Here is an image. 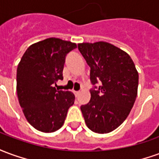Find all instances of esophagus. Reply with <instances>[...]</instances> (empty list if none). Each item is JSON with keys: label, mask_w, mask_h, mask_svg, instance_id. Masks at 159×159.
Masks as SVG:
<instances>
[{"label": "esophagus", "mask_w": 159, "mask_h": 159, "mask_svg": "<svg viewBox=\"0 0 159 159\" xmlns=\"http://www.w3.org/2000/svg\"><path fill=\"white\" fill-rule=\"evenodd\" d=\"M74 93H75V95H76V96L77 97V96H78V95H79L80 92H79V91H74Z\"/></svg>", "instance_id": "esophagus-1"}]
</instances>
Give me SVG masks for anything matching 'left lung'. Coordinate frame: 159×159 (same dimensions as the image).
Wrapping results in <instances>:
<instances>
[{
	"label": "left lung",
	"mask_w": 159,
	"mask_h": 159,
	"mask_svg": "<svg viewBox=\"0 0 159 159\" xmlns=\"http://www.w3.org/2000/svg\"><path fill=\"white\" fill-rule=\"evenodd\" d=\"M78 49L90 67L91 99L81 107L88 128L110 133L129 116L137 96L139 74L130 56L106 42H83Z\"/></svg>",
	"instance_id": "left-lung-1"
}]
</instances>
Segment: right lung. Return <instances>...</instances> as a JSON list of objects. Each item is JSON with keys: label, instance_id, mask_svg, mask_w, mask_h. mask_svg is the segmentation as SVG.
Returning a JSON list of instances; mask_svg holds the SVG:
<instances>
[{"label": "right lung", "instance_id": "obj_1", "mask_svg": "<svg viewBox=\"0 0 159 159\" xmlns=\"http://www.w3.org/2000/svg\"><path fill=\"white\" fill-rule=\"evenodd\" d=\"M76 44L51 37L27 48L17 69V94L27 121L36 129L51 133L65 123L75 101L74 93L56 90L63 79L66 54Z\"/></svg>", "mask_w": 159, "mask_h": 159}]
</instances>
